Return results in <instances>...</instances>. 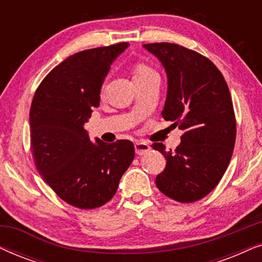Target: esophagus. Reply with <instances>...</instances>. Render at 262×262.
<instances>
[{"instance_id":"esophagus-1","label":"esophagus","mask_w":262,"mask_h":262,"mask_svg":"<svg viewBox=\"0 0 262 262\" xmlns=\"http://www.w3.org/2000/svg\"><path fill=\"white\" fill-rule=\"evenodd\" d=\"M135 150H136V154H137V155H143V154L149 151L150 145L148 144V143H144V142H136Z\"/></svg>"}]
</instances>
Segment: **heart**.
I'll return each mask as SVG.
<instances>
[{"mask_svg": "<svg viewBox=\"0 0 262 262\" xmlns=\"http://www.w3.org/2000/svg\"><path fill=\"white\" fill-rule=\"evenodd\" d=\"M156 74L151 68H149L145 64H137L135 68V76L134 77H141V76H148V75Z\"/></svg>", "mask_w": 262, "mask_h": 262, "instance_id": "1", "label": "heart"}]
</instances>
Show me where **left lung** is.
<instances>
[{"label":"left lung","mask_w":262,"mask_h":262,"mask_svg":"<svg viewBox=\"0 0 262 262\" xmlns=\"http://www.w3.org/2000/svg\"><path fill=\"white\" fill-rule=\"evenodd\" d=\"M143 46L167 73L162 117L184 131L175 150L167 151L162 143L151 145L167 160L156 186L179 203L196 202L218 185L234 151L236 119L230 92L223 75L205 56L170 42Z\"/></svg>","instance_id":"obj_1"}]
</instances>
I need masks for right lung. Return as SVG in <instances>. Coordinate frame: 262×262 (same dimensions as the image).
I'll list each match as a JSON object with an SVG mask.
<instances>
[{"label": "right lung", "instance_id": "add662e5", "mask_svg": "<svg viewBox=\"0 0 262 262\" xmlns=\"http://www.w3.org/2000/svg\"><path fill=\"white\" fill-rule=\"evenodd\" d=\"M128 46L119 42L77 52L46 75L30 111L31 146L44 181L78 209L105 205L135 157L130 141L92 143L83 125L100 103L111 64Z\"/></svg>", "mask_w": 262, "mask_h": 262}]
</instances>
